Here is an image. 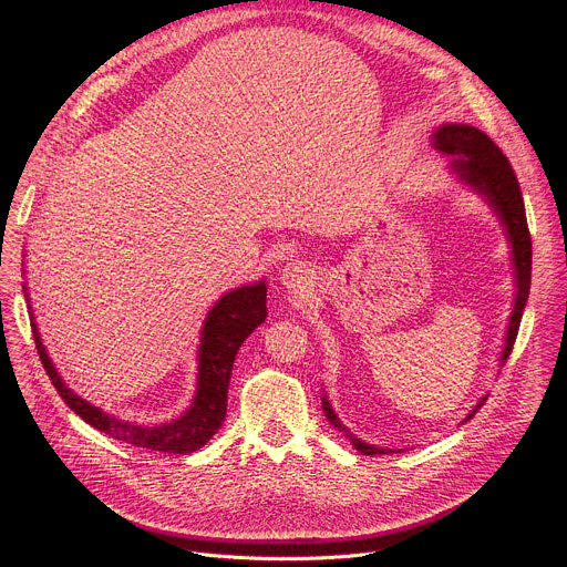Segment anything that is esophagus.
<instances>
[{
  "label": "esophagus",
  "instance_id": "34e87169",
  "mask_svg": "<svg viewBox=\"0 0 567 567\" xmlns=\"http://www.w3.org/2000/svg\"><path fill=\"white\" fill-rule=\"evenodd\" d=\"M280 282L285 289H289L291 293L305 296L311 287H313V269L300 260L287 262L280 269Z\"/></svg>",
  "mask_w": 567,
  "mask_h": 567
}]
</instances>
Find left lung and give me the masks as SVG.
<instances>
[{"label":"left lung","instance_id":"left-lung-1","mask_svg":"<svg viewBox=\"0 0 567 567\" xmlns=\"http://www.w3.org/2000/svg\"><path fill=\"white\" fill-rule=\"evenodd\" d=\"M431 145L435 150H440L442 154L451 156V161H449L451 173L464 186H468L473 193H477L484 202L492 206V210L496 213V217L503 224V230H505L507 241L512 247L509 258H512V267H514L516 293H514V307H512L509 326H507V334H505V348L498 359L501 365H505V361L512 354L516 334H518V326H520L523 309H525V302L529 296V282H532V237H529V228H527L525 204H523V193H520L518 179L509 166L507 156L503 154V150L487 134L480 132L477 127L466 125V123L440 125L431 134ZM320 401H322V413H326L330 424L334 429H339L341 433H346V437L352 442V446L359 453H363V455L396 453L392 449H381V446L368 444V442L359 440L357 435H352L348 431V426L341 424V420L337 417L326 392H322ZM484 401H487V394L480 396V401L464 417V422L477 413V409Z\"/></svg>","mask_w":567,"mask_h":567}]
</instances>
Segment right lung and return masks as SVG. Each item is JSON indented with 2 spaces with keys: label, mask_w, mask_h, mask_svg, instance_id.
Here are the masks:
<instances>
[{
  "label": "right lung",
  "mask_w": 567,
  "mask_h": 567,
  "mask_svg": "<svg viewBox=\"0 0 567 567\" xmlns=\"http://www.w3.org/2000/svg\"><path fill=\"white\" fill-rule=\"evenodd\" d=\"M22 289L27 293V302H31L27 285H22ZM265 318H267L265 280L230 289L210 307L199 332L202 337H199V350H197V388H195L193 403L177 420L168 424H158V426H145V424L121 420L116 415L105 413L99 406H92L87 399L78 396L62 381L53 361L49 359L33 320V309H31V328H33V339H35L40 361L51 383L55 385L58 394L64 399L66 406L78 417H83L90 426L125 444H134L147 451L188 455L202 449L221 426L226 417V394H228V381H230L235 354L239 346L247 341V337L258 326H262Z\"/></svg>",
  "instance_id": "obj_1"
}]
</instances>
